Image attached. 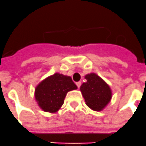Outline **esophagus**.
<instances>
[{"label": "esophagus", "instance_id": "34e87169", "mask_svg": "<svg viewBox=\"0 0 146 146\" xmlns=\"http://www.w3.org/2000/svg\"><path fill=\"white\" fill-rule=\"evenodd\" d=\"M76 85H77V88H80V86H81V82H76Z\"/></svg>", "mask_w": 146, "mask_h": 146}]
</instances>
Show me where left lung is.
<instances>
[{
    "label": "left lung",
    "mask_w": 146,
    "mask_h": 146,
    "mask_svg": "<svg viewBox=\"0 0 146 146\" xmlns=\"http://www.w3.org/2000/svg\"><path fill=\"white\" fill-rule=\"evenodd\" d=\"M87 82L80 86V91L86 104L94 111H102L112 99V91L109 85L95 73L85 76Z\"/></svg>",
    "instance_id": "obj_1"
}]
</instances>
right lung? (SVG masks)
<instances>
[{"label": "right lung", "instance_id": "obj_1", "mask_svg": "<svg viewBox=\"0 0 146 146\" xmlns=\"http://www.w3.org/2000/svg\"><path fill=\"white\" fill-rule=\"evenodd\" d=\"M77 88L72 77L55 73L38 83L35 88V99L43 111L55 113L64 104L67 93Z\"/></svg>", "mask_w": 146, "mask_h": 146}]
</instances>
